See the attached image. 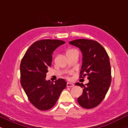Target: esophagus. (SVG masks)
<instances>
[{"label": "esophagus", "instance_id": "esophagus-1", "mask_svg": "<svg viewBox=\"0 0 128 128\" xmlns=\"http://www.w3.org/2000/svg\"><path fill=\"white\" fill-rule=\"evenodd\" d=\"M74 85L73 84V83H71V82H67V87H72V86H74Z\"/></svg>", "mask_w": 128, "mask_h": 128}]
</instances>
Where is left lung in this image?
Masks as SVG:
<instances>
[{
  "instance_id": "left-lung-1",
  "label": "left lung",
  "mask_w": 128,
  "mask_h": 128,
  "mask_svg": "<svg viewBox=\"0 0 128 128\" xmlns=\"http://www.w3.org/2000/svg\"><path fill=\"white\" fill-rule=\"evenodd\" d=\"M78 48L82 54L80 77L88 76V83L84 85L77 82L76 86L83 88V92L78 98L83 108L91 109L99 105L109 90L111 82V69L108 54L96 41L78 39L69 42Z\"/></svg>"
}]
</instances>
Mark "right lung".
Listing matches in <instances>:
<instances>
[{"label": "right lung", "instance_id": "add662e5", "mask_svg": "<svg viewBox=\"0 0 128 128\" xmlns=\"http://www.w3.org/2000/svg\"><path fill=\"white\" fill-rule=\"evenodd\" d=\"M65 42L58 40L36 41L27 50L20 63V82L30 103L40 110L55 105L67 82L59 79L54 82L46 80L54 50Z\"/></svg>", "mask_w": 128, "mask_h": 128}]
</instances>
